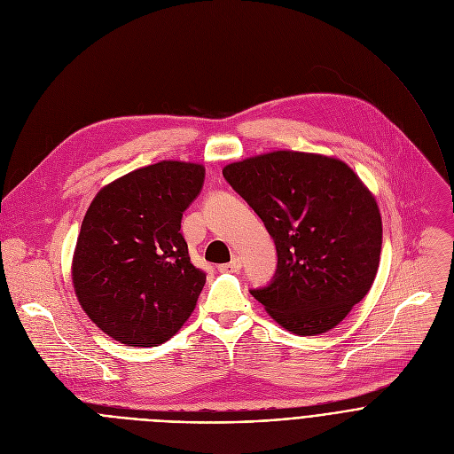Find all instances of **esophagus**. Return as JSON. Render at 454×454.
<instances>
[{
	"label": "esophagus",
	"mask_w": 454,
	"mask_h": 454,
	"mask_svg": "<svg viewBox=\"0 0 454 454\" xmlns=\"http://www.w3.org/2000/svg\"><path fill=\"white\" fill-rule=\"evenodd\" d=\"M240 268H242L240 258H239V256H235V258H231V262H228V264H221V266H219V271H221V273H239V271H240Z\"/></svg>",
	"instance_id": "1"
}]
</instances>
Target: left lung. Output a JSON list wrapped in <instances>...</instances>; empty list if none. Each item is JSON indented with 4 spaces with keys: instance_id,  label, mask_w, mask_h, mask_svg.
<instances>
[{
    "instance_id": "8db88e82",
    "label": "left lung",
    "mask_w": 454,
    "mask_h": 454,
    "mask_svg": "<svg viewBox=\"0 0 454 454\" xmlns=\"http://www.w3.org/2000/svg\"><path fill=\"white\" fill-rule=\"evenodd\" d=\"M223 176L277 244L275 280L253 289L254 300L296 336L334 329L379 270L382 221L373 193L345 161L314 153L251 156Z\"/></svg>"
}]
</instances>
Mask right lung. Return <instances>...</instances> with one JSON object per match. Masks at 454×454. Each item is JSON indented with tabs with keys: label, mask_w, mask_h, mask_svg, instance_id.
Listing matches in <instances>:
<instances>
[{
	"label": "right lung",
	"mask_w": 454,
	"mask_h": 454,
	"mask_svg": "<svg viewBox=\"0 0 454 454\" xmlns=\"http://www.w3.org/2000/svg\"><path fill=\"white\" fill-rule=\"evenodd\" d=\"M205 167L163 160L129 172L91 201L72 280L95 325L127 347L168 341L196 309L207 275L190 262L181 217Z\"/></svg>",
	"instance_id": "right-lung-1"
}]
</instances>
